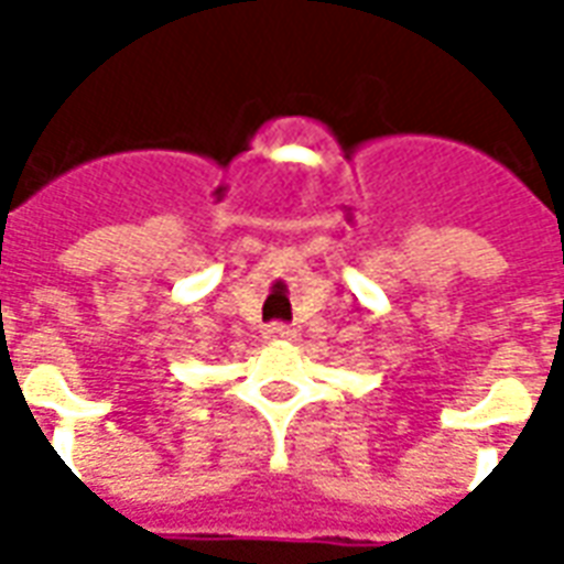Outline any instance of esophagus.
<instances>
[{
    "label": "esophagus",
    "mask_w": 564,
    "mask_h": 564,
    "mask_svg": "<svg viewBox=\"0 0 564 564\" xmlns=\"http://www.w3.org/2000/svg\"><path fill=\"white\" fill-rule=\"evenodd\" d=\"M265 338H269V341H293L295 329L293 326H286V323H271L269 329H265Z\"/></svg>",
    "instance_id": "34e87169"
}]
</instances>
